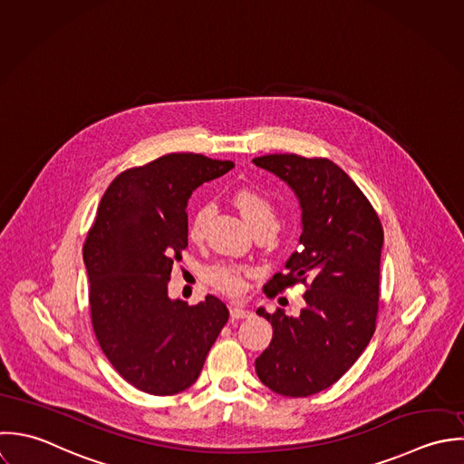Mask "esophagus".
Here are the masks:
<instances>
[{"instance_id": "esophagus-1", "label": "esophagus", "mask_w": 464, "mask_h": 464, "mask_svg": "<svg viewBox=\"0 0 464 464\" xmlns=\"http://www.w3.org/2000/svg\"><path fill=\"white\" fill-rule=\"evenodd\" d=\"M250 314H252V311L243 308V306H232V308H230V316H232V318H246V316H250Z\"/></svg>"}]
</instances>
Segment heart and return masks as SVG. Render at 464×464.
<instances>
[{
	"mask_svg": "<svg viewBox=\"0 0 464 464\" xmlns=\"http://www.w3.org/2000/svg\"><path fill=\"white\" fill-rule=\"evenodd\" d=\"M234 203L239 208L245 221L256 228L259 225H272L277 228V214L274 205L257 190L252 188H241L234 196ZM212 216V205L203 203L194 208L188 219V236L190 239L198 241L203 237L207 223ZM214 288L228 294V295H239L243 294L246 283H245V270L239 266H218L208 276Z\"/></svg>",
	"mask_w": 464,
	"mask_h": 464,
	"instance_id": "heart-1",
	"label": "heart"
}]
</instances>
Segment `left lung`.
<instances>
[{"label":"left lung","mask_w":464,"mask_h":464,"mask_svg":"<svg viewBox=\"0 0 464 464\" xmlns=\"http://www.w3.org/2000/svg\"><path fill=\"white\" fill-rule=\"evenodd\" d=\"M252 161L286 181L303 208L301 246L265 294L276 297L297 283L308 288L299 316L257 309L274 336L256 372L274 392L306 398L338 382L372 338L383 228L365 194L331 160L266 155Z\"/></svg>","instance_id":"1"}]
</instances>
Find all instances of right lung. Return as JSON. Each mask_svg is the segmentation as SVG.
<instances>
[{
    "label": "right lung",
    "mask_w": 464,
    "mask_h": 464,
    "mask_svg": "<svg viewBox=\"0 0 464 464\" xmlns=\"http://www.w3.org/2000/svg\"><path fill=\"white\" fill-rule=\"evenodd\" d=\"M230 160L170 153L121 172L106 188L82 257L95 336L117 372L153 396L190 387L228 309L214 295L196 306L167 295L174 261L187 248V201L223 176Z\"/></svg>",
    "instance_id": "obj_1"
}]
</instances>
